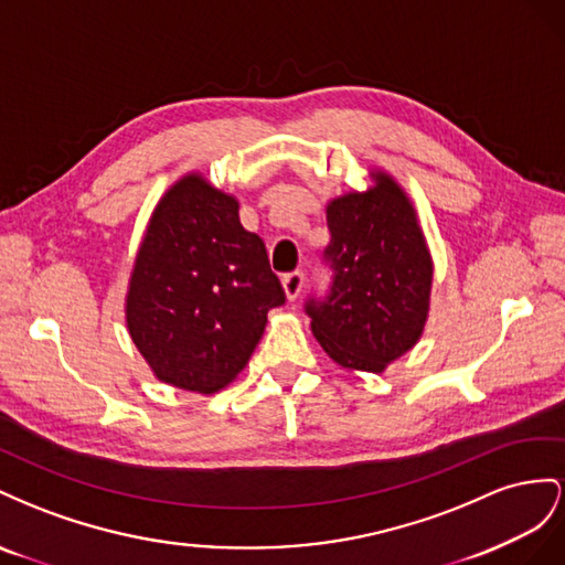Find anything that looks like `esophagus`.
I'll list each match as a JSON object with an SVG mask.
<instances>
[{
  "instance_id": "esophagus-1",
  "label": "esophagus",
  "mask_w": 565,
  "mask_h": 565,
  "mask_svg": "<svg viewBox=\"0 0 565 565\" xmlns=\"http://www.w3.org/2000/svg\"><path fill=\"white\" fill-rule=\"evenodd\" d=\"M302 284H305V274L302 271H291V274H284L281 286H284V294L288 300H296L302 291Z\"/></svg>"
}]
</instances>
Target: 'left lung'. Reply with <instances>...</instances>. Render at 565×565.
Masks as SVG:
<instances>
[{"label":"left lung","instance_id":"obj_1","mask_svg":"<svg viewBox=\"0 0 565 565\" xmlns=\"http://www.w3.org/2000/svg\"><path fill=\"white\" fill-rule=\"evenodd\" d=\"M364 191L327 203L333 269L327 300H310L312 333L348 372L381 374L422 338L433 286V257L416 207L393 174L369 168Z\"/></svg>","mask_w":565,"mask_h":565}]
</instances>
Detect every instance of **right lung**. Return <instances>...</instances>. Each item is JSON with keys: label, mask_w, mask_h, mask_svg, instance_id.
<instances>
[{"label": "right lung", "mask_w": 565, "mask_h": 565, "mask_svg": "<svg viewBox=\"0 0 565 565\" xmlns=\"http://www.w3.org/2000/svg\"><path fill=\"white\" fill-rule=\"evenodd\" d=\"M286 300L238 201L201 172L180 177L149 217L125 296V324L158 381L211 395L248 364L267 312Z\"/></svg>", "instance_id": "obj_1"}]
</instances>
